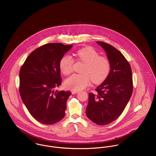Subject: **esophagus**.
I'll use <instances>...</instances> for the list:
<instances>
[{
  "label": "esophagus",
  "instance_id": "esophagus-1",
  "mask_svg": "<svg viewBox=\"0 0 156 156\" xmlns=\"http://www.w3.org/2000/svg\"><path fill=\"white\" fill-rule=\"evenodd\" d=\"M71 92H72V94H75L78 93L79 92V91H77V90H72Z\"/></svg>",
  "mask_w": 156,
  "mask_h": 156
}]
</instances>
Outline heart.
I'll return each instance as SVG.
<instances>
[{
    "mask_svg": "<svg viewBox=\"0 0 156 156\" xmlns=\"http://www.w3.org/2000/svg\"><path fill=\"white\" fill-rule=\"evenodd\" d=\"M76 55L84 63L80 74H73L65 82V87L70 90H80L89 86L91 81L94 84H101L108 77L111 70V63L106 56L99 53L91 47L78 50ZM74 60L69 55H64L59 63L61 72L66 75L73 71Z\"/></svg>",
    "mask_w": 156,
    "mask_h": 156,
    "instance_id": "obj_1",
    "label": "heart"
}]
</instances>
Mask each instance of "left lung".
<instances>
[{
  "label": "left lung",
  "mask_w": 156,
  "mask_h": 156,
  "mask_svg": "<svg viewBox=\"0 0 156 156\" xmlns=\"http://www.w3.org/2000/svg\"><path fill=\"white\" fill-rule=\"evenodd\" d=\"M106 52L111 63L108 77L89 93L87 117L98 125H107L117 119L123 112L133 92L130 65L120 51L104 42H96Z\"/></svg>",
  "instance_id": "8db88e82"
}]
</instances>
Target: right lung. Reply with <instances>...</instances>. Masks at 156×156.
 <instances>
[{"mask_svg": "<svg viewBox=\"0 0 156 156\" xmlns=\"http://www.w3.org/2000/svg\"><path fill=\"white\" fill-rule=\"evenodd\" d=\"M72 45L50 43L31 52L19 73V91L31 115L42 124L51 125L65 115L70 91H54L62 83L59 63Z\"/></svg>", "mask_w": 156, "mask_h": 156, "instance_id": "add662e5", "label": "right lung"}]
</instances>
